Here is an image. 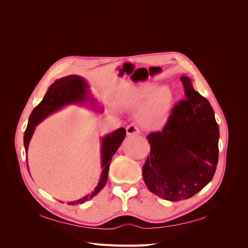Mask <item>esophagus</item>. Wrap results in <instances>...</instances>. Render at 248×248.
Returning a JSON list of instances; mask_svg holds the SVG:
<instances>
[{"instance_id": "esophagus-1", "label": "esophagus", "mask_w": 248, "mask_h": 248, "mask_svg": "<svg viewBox=\"0 0 248 248\" xmlns=\"http://www.w3.org/2000/svg\"><path fill=\"white\" fill-rule=\"evenodd\" d=\"M125 129H126V135H127V136H132V135H137V134H139L138 127H137L136 125H134V124L127 125Z\"/></svg>"}]
</instances>
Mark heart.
<instances>
[{"label": "heart", "instance_id": "b5f03b06", "mask_svg": "<svg viewBox=\"0 0 248 248\" xmlns=\"http://www.w3.org/2000/svg\"><path fill=\"white\" fill-rule=\"evenodd\" d=\"M173 106V94L169 87L146 83L133 87L124 100L128 110H139L138 122L149 132H159L167 124Z\"/></svg>", "mask_w": 248, "mask_h": 248}]
</instances>
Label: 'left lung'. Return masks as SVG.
<instances>
[{
    "label": "left lung",
    "mask_w": 248,
    "mask_h": 248,
    "mask_svg": "<svg viewBox=\"0 0 248 248\" xmlns=\"http://www.w3.org/2000/svg\"><path fill=\"white\" fill-rule=\"evenodd\" d=\"M185 99L174 107L162 132L150 134L142 167L149 190L168 201L188 199L212 180L218 163L219 126L209 101L181 76Z\"/></svg>",
    "instance_id": "obj_1"
}]
</instances>
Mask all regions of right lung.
<instances>
[{"label":"right lung","mask_w":248,"mask_h":248,"mask_svg":"<svg viewBox=\"0 0 248 248\" xmlns=\"http://www.w3.org/2000/svg\"><path fill=\"white\" fill-rule=\"evenodd\" d=\"M69 106L85 107L88 109H91L95 112L103 111L102 106L93 95V93H91L89 84L83 77L73 74L59 78V79L55 80L54 83H52L49 86L42 101L38 104L30 114L28 125L24 135L26 158H27L29 144L36 126L49 115ZM125 129L124 127H120L116 131H113L110 134H108L100 138V159L102 171L98 184L95 187L94 191H93L90 194H87L86 196L79 200L67 202L68 205L82 204L89 199H93L104 187L108 181L110 161L113 155L116 153L117 149L122 145L123 140L125 138Z\"/></svg>","instance_id":"right-lung-1"}]
</instances>
